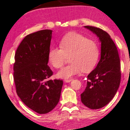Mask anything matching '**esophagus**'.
<instances>
[{"label": "esophagus", "instance_id": "esophagus-1", "mask_svg": "<svg viewBox=\"0 0 130 130\" xmlns=\"http://www.w3.org/2000/svg\"><path fill=\"white\" fill-rule=\"evenodd\" d=\"M72 81V79H65V82H67V83H69Z\"/></svg>", "mask_w": 130, "mask_h": 130}]
</instances>
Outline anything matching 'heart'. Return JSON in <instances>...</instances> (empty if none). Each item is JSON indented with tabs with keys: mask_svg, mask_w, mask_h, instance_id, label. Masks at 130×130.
Here are the masks:
<instances>
[{
	"mask_svg": "<svg viewBox=\"0 0 130 130\" xmlns=\"http://www.w3.org/2000/svg\"><path fill=\"white\" fill-rule=\"evenodd\" d=\"M60 48H51L48 52V60L56 68L63 65L67 57L71 56V63L57 73V77L68 79L84 71L85 73L93 70L99 57V49L93 40L76 32L66 34L60 40Z\"/></svg>",
	"mask_w": 130,
	"mask_h": 130,
	"instance_id": "heart-1",
	"label": "heart"
}]
</instances>
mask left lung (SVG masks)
Returning <instances> with one entry per match:
<instances>
[{
	"mask_svg": "<svg viewBox=\"0 0 130 130\" xmlns=\"http://www.w3.org/2000/svg\"><path fill=\"white\" fill-rule=\"evenodd\" d=\"M96 34L101 43V59L94 70L88 75L87 87L81 94V101L92 110L105 107L115 96L120 82V63L115 42L106 31L85 26Z\"/></svg>",
	"mask_w": 130,
	"mask_h": 130,
	"instance_id": "1",
	"label": "left lung"
}]
</instances>
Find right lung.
<instances>
[{"label": "right lung", "mask_w": 130, "mask_h": 130, "mask_svg": "<svg viewBox=\"0 0 130 130\" xmlns=\"http://www.w3.org/2000/svg\"><path fill=\"white\" fill-rule=\"evenodd\" d=\"M52 30L28 34L15 52L14 80L23 104L39 114L51 111L58 104L63 81L50 80L53 71L47 65Z\"/></svg>", "instance_id": "obj_1"}]
</instances>
